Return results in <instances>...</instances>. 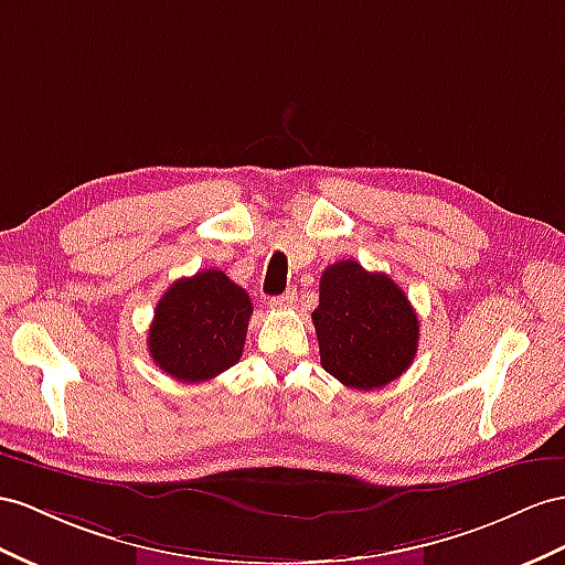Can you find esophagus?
I'll return each instance as SVG.
<instances>
[{
    "instance_id": "34e87169",
    "label": "esophagus",
    "mask_w": 565,
    "mask_h": 565,
    "mask_svg": "<svg viewBox=\"0 0 565 565\" xmlns=\"http://www.w3.org/2000/svg\"><path fill=\"white\" fill-rule=\"evenodd\" d=\"M298 300V294L296 291H286L284 296H274L269 298V308L271 310H286V308H294Z\"/></svg>"
}]
</instances>
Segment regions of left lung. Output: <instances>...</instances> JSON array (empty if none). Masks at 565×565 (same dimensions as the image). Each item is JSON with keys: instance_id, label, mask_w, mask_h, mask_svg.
<instances>
[{"instance_id": "1", "label": "left lung", "mask_w": 565, "mask_h": 565, "mask_svg": "<svg viewBox=\"0 0 565 565\" xmlns=\"http://www.w3.org/2000/svg\"><path fill=\"white\" fill-rule=\"evenodd\" d=\"M322 367L341 384L370 392L401 377L417 353L420 322L392 277L355 259L329 265L312 312Z\"/></svg>"}]
</instances>
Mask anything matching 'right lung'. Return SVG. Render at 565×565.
Returning <instances> with one entry per match:
<instances>
[{
    "instance_id": "right-lung-1",
    "label": "right lung",
    "mask_w": 565,
    "mask_h": 565,
    "mask_svg": "<svg viewBox=\"0 0 565 565\" xmlns=\"http://www.w3.org/2000/svg\"><path fill=\"white\" fill-rule=\"evenodd\" d=\"M250 315V296L220 269L173 281L148 331L154 365L188 384L216 377L238 363Z\"/></svg>"
}]
</instances>
